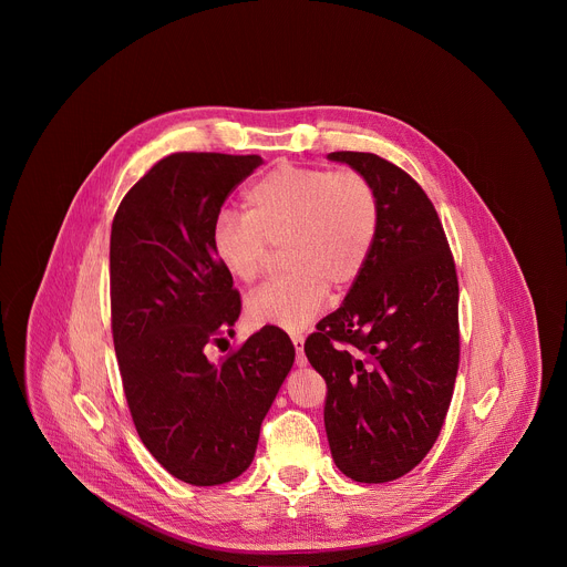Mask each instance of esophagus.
I'll list each match as a JSON object with an SVG mask.
<instances>
[{"instance_id":"obj_1","label":"esophagus","mask_w":567,"mask_h":567,"mask_svg":"<svg viewBox=\"0 0 567 567\" xmlns=\"http://www.w3.org/2000/svg\"><path fill=\"white\" fill-rule=\"evenodd\" d=\"M291 343L296 348V365H305L307 357H305V337L302 334H291Z\"/></svg>"}]
</instances>
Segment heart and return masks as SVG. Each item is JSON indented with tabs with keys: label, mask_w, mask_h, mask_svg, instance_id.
I'll return each instance as SVG.
<instances>
[{
	"label": "heart",
	"mask_w": 567,
	"mask_h": 567,
	"mask_svg": "<svg viewBox=\"0 0 567 567\" xmlns=\"http://www.w3.org/2000/svg\"><path fill=\"white\" fill-rule=\"evenodd\" d=\"M247 215L221 210L210 245L224 271L254 282L274 249L285 247L287 278L247 300L256 326L305 330L328 300L330 285L348 289L365 271L381 226V199L357 168L278 164L245 195Z\"/></svg>",
	"instance_id": "b5f03b06"
}]
</instances>
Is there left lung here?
I'll return each mask as SVG.
<instances>
[{"mask_svg": "<svg viewBox=\"0 0 567 567\" xmlns=\"http://www.w3.org/2000/svg\"><path fill=\"white\" fill-rule=\"evenodd\" d=\"M330 158L372 179L381 226L365 271L305 354L328 383L337 466L379 484L413 471L444 426L460 365L457 274L442 219L406 171L372 152Z\"/></svg>", "mask_w": 567, "mask_h": 567, "instance_id": "obj_1", "label": "left lung"}]
</instances>
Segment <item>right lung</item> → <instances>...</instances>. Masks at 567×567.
Masks as SVG:
<instances>
[{
    "mask_svg": "<svg viewBox=\"0 0 567 567\" xmlns=\"http://www.w3.org/2000/svg\"><path fill=\"white\" fill-rule=\"evenodd\" d=\"M258 154L175 152L127 190L110 237L112 337L136 433L175 477L213 487L247 471L260 426L293 365V346L265 326L217 363L241 300L210 233Z\"/></svg>",
    "mask_w": 567,
    "mask_h": 567,
    "instance_id": "add662e5",
    "label": "right lung"
}]
</instances>
